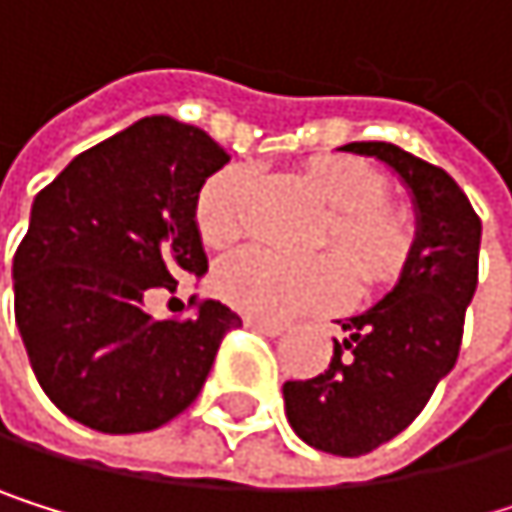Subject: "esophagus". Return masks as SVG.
Instances as JSON below:
<instances>
[{"label":"esophagus","mask_w":512,"mask_h":512,"mask_svg":"<svg viewBox=\"0 0 512 512\" xmlns=\"http://www.w3.org/2000/svg\"><path fill=\"white\" fill-rule=\"evenodd\" d=\"M245 328L261 331V334H267V338H279V334L285 331L282 322H267V319H258V316H245Z\"/></svg>","instance_id":"esophagus-1"}]
</instances>
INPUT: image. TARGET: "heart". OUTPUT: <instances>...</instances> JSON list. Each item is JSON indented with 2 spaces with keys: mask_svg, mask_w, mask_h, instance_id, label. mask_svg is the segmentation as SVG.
I'll return each instance as SVG.
<instances>
[{
  "mask_svg": "<svg viewBox=\"0 0 512 512\" xmlns=\"http://www.w3.org/2000/svg\"><path fill=\"white\" fill-rule=\"evenodd\" d=\"M307 187L331 208V239L365 282H387L411 248L408 218L387 205V178L356 156H319L304 168ZM248 171L227 165L214 171L196 196V230L205 245L224 248L245 230ZM221 298L258 319H291L331 310L353 298V276L338 254L282 258L267 248H242L214 270Z\"/></svg>",
  "mask_w": 512,
  "mask_h": 512,
  "instance_id": "1",
  "label": "heart"
}]
</instances>
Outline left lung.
<instances>
[{"label":"left lung","instance_id":"left-lung-1","mask_svg":"<svg viewBox=\"0 0 512 512\" xmlns=\"http://www.w3.org/2000/svg\"><path fill=\"white\" fill-rule=\"evenodd\" d=\"M384 162L415 205V239L396 285L341 322L322 375L285 381V418L307 445L359 458L399 436L458 362L464 313L479 279L482 221L448 174L396 144H347Z\"/></svg>","mask_w":512,"mask_h":512}]
</instances>
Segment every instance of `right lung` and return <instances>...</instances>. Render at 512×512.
Masks as SVG:
<instances>
[{"label":"right lung","instance_id":"add662e5","mask_svg":"<svg viewBox=\"0 0 512 512\" xmlns=\"http://www.w3.org/2000/svg\"><path fill=\"white\" fill-rule=\"evenodd\" d=\"M230 162L187 122L147 116L79 153L33 199L14 254V319L33 375L67 418L97 433H147L199 396L224 334L221 301L156 319L150 288L205 276L196 196Z\"/></svg>","mask_w":512,"mask_h":512}]
</instances>
